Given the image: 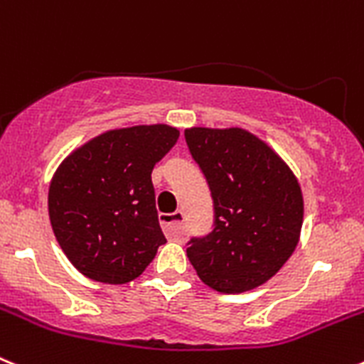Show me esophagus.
<instances>
[{"instance_id":"34e87169","label":"esophagus","mask_w":364,"mask_h":364,"mask_svg":"<svg viewBox=\"0 0 364 364\" xmlns=\"http://www.w3.org/2000/svg\"><path fill=\"white\" fill-rule=\"evenodd\" d=\"M160 224H162L167 237H171V239H180V237H184L186 226H184V213H182V211H175V213H162L160 215Z\"/></svg>"}]
</instances>
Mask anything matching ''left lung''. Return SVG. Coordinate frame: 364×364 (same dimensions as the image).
Masks as SVG:
<instances>
[{
    "label": "left lung",
    "mask_w": 364,
    "mask_h": 364,
    "mask_svg": "<svg viewBox=\"0 0 364 364\" xmlns=\"http://www.w3.org/2000/svg\"><path fill=\"white\" fill-rule=\"evenodd\" d=\"M213 198V230L193 237L188 257L204 284L242 294L264 284L291 257L302 226V193L290 167L247 131L184 133Z\"/></svg>",
    "instance_id": "8db88e82"
}]
</instances>
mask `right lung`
<instances>
[{"mask_svg": "<svg viewBox=\"0 0 364 364\" xmlns=\"http://www.w3.org/2000/svg\"><path fill=\"white\" fill-rule=\"evenodd\" d=\"M178 134L164 124L107 131L58 167L49 188L50 226L85 277L125 284L142 275L166 242L151 173Z\"/></svg>", "mask_w": 364, "mask_h": 364, "instance_id": "right-lung-1", "label": "right lung"}]
</instances>
